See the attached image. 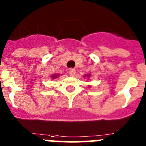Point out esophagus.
Instances as JSON below:
<instances>
[{"label": "esophagus", "mask_w": 146, "mask_h": 146, "mask_svg": "<svg viewBox=\"0 0 146 146\" xmlns=\"http://www.w3.org/2000/svg\"><path fill=\"white\" fill-rule=\"evenodd\" d=\"M69 74L70 76H75V74H76V70L73 69V68H70L69 70Z\"/></svg>", "instance_id": "1"}]
</instances>
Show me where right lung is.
Wrapping results in <instances>:
<instances>
[{
	"label": "right lung",
	"instance_id": "1",
	"mask_svg": "<svg viewBox=\"0 0 146 146\" xmlns=\"http://www.w3.org/2000/svg\"><path fill=\"white\" fill-rule=\"evenodd\" d=\"M56 77H58V76L56 74V75H54V76H52V78H56Z\"/></svg>",
	"mask_w": 146,
	"mask_h": 146
}]
</instances>
